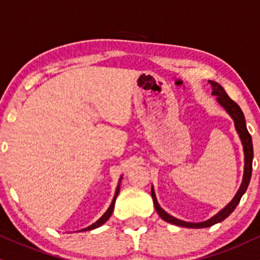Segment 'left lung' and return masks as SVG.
<instances>
[{"instance_id": "left-lung-1", "label": "left lung", "mask_w": 260, "mask_h": 260, "mask_svg": "<svg viewBox=\"0 0 260 260\" xmlns=\"http://www.w3.org/2000/svg\"><path fill=\"white\" fill-rule=\"evenodd\" d=\"M209 84L211 85L212 87V96L216 97V101L217 103L221 106L223 109L226 111V114L232 117L233 121H234V126L236 129V133L239 134L240 140H241L242 144V149H244V156H245V166H244V176H242V182L240 185L238 192L234 196L231 202H229L223 208L221 211H218L215 216H212L211 218L206 219L204 222H186L182 221V219H179L174 216L169 215L168 212H166L164 210L160 208V205L157 202L156 198V193H154V188L153 186L151 187V196H152L153 199V204L154 208H156V211L158 215L160 216V218L164 219L166 222L172 223L174 225L177 226H185V228H208V226H211L216 223H219L228 217L231 213L234 211L236 206L241 199V197L245 194L246 189H247L249 180H251V175H252V160H253V144H252V138L251 134L248 133L247 127H246V121H245V116L242 110L240 109V107L235 103L234 101H232L229 98L228 94L225 93L224 88H223L221 85L216 81L209 80Z\"/></svg>"}]
</instances>
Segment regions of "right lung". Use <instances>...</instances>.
I'll list each match as a JSON object with an SVG mask.
<instances>
[{
    "label": "right lung",
    "mask_w": 260,
    "mask_h": 260,
    "mask_svg": "<svg viewBox=\"0 0 260 260\" xmlns=\"http://www.w3.org/2000/svg\"><path fill=\"white\" fill-rule=\"evenodd\" d=\"M122 176L123 175H121L120 176V179H119V183H117V187H116V190H115V196H114V198H113V202H111V204H110V206L109 208H108V210L106 212H104V215L102 216V217L100 218V219H97L96 222L94 223H92L91 225H88L87 228H84V229H81L80 232H86V231H92V229H96V228H98V226H101V225H103L104 223H106L108 219L110 218V216H111V213H113V211H114V206H115V200H116V198H117V196H119V193H120V185H121V181H122Z\"/></svg>",
    "instance_id": "add662e5"
}]
</instances>
